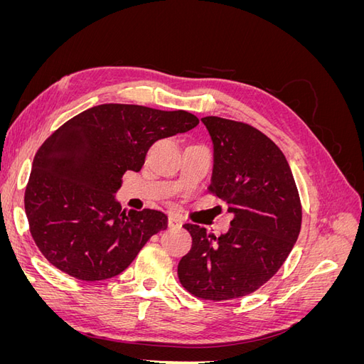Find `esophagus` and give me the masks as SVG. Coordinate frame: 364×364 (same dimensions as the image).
I'll return each mask as SVG.
<instances>
[{
    "instance_id": "1",
    "label": "esophagus",
    "mask_w": 364,
    "mask_h": 364,
    "mask_svg": "<svg viewBox=\"0 0 364 364\" xmlns=\"http://www.w3.org/2000/svg\"><path fill=\"white\" fill-rule=\"evenodd\" d=\"M182 226V220L181 217L170 214L168 215V228H181Z\"/></svg>"
}]
</instances>
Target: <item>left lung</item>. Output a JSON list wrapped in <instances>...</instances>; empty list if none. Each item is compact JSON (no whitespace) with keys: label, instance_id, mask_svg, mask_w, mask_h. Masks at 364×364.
I'll list each match as a JSON object with an SVG mask.
<instances>
[{"label":"left lung","instance_id":"8db88e82","mask_svg":"<svg viewBox=\"0 0 364 364\" xmlns=\"http://www.w3.org/2000/svg\"><path fill=\"white\" fill-rule=\"evenodd\" d=\"M214 142L208 193L234 214L225 235L185 223L193 245L178 264L182 287L203 301L257 291L277 273L301 232L302 205L290 165L274 142L250 124L205 117Z\"/></svg>","mask_w":364,"mask_h":364}]
</instances>
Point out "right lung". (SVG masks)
<instances>
[{"label":"right lung","instance_id":"1","mask_svg":"<svg viewBox=\"0 0 364 364\" xmlns=\"http://www.w3.org/2000/svg\"><path fill=\"white\" fill-rule=\"evenodd\" d=\"M199 124L186 111L98 105L43 141L24 193L31 238L46 259L80 281L129 267L149 238L167 229L156 209L126 211L115 202L121 176L139 171L153 142Z\"/></svg>","mask_w":364,"mask_h":364}]
</instances>
